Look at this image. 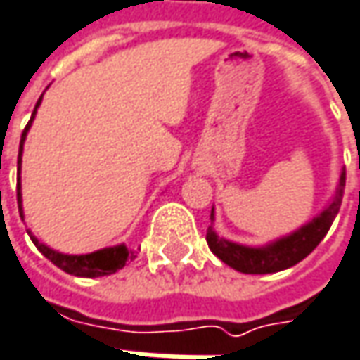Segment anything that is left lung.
Masks as SVG:
<instances>
[{"instance_id":"left-lung-1","label":"left lung","mask_w":360,"mask_h":360,"mask_svg":"<svg viewBox=\"0 0 360 360\" xmlns=\"http://www.w3.org/2000/svg\"><path fill=\"white\" fill-rule=\"evenodd\" d=\"M345 180H347V174L342 172L335 200L328 204L325 212L316 216L307 226H302L286 238H281V240L272 242V244L262 246V248H250V246H242V244H234V242L224 240V238H218L212 226H208L206 242H208L210 250L224 264H229L230 269L244 272V274H270V272L290 269L297 262H300L302 258L311 255L312 250L319 246V242L326 236L335 216L339 214L342 192H345ZM210 220H214V214H210Z\"/></svg>"}]
</instances>
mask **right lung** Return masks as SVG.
Here are the masks:
<instances>
[{
    "instance_id": "obj_1",
    "label": "right lung",
    "mask_w": 360,
    "mask_h": 360,
    "mask_svg": "<svg viewBox=\"0 0 360 360\" xmlns=\"http://www.w3.org/2000/svg\"><path fill=\"white\" fill-rule=\"evenodd\" d=\"M39 102H41V98L37 100L35 110H37ZM35 110H34V114H32L30 124L25 126V130H23V134H21L20 160H18V166H20V170H21V150H23V142H25V134H27L30 126H32V122H34ZM18 206H20V214H21L20 178H18ZM30 236H32V240H34V244L37 246V250H39L41 255L46 256L48 260H51V262H53L58 269H62L63 272H68V274H74V276H86V278L108 276V274H114L116 270L124 269L128 258H134V255H131L130 250H128L124 244L114 246V248H104V250H98V252H91V255L72 256V255H62V252H56V250H51V248H48L46 244H41V242L37 240L34 234H30Z\"/></svg>"
}]
</instances>
